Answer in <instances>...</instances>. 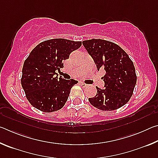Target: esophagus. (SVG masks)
Segmentation results:
<instances>
[{
	"instance_id": "obj_1",
	"label": "esophagus",
	"mask_w": 158,
	"mask_h": 158,
	"mask_svg": "<svg viewBox=\"0 0 158 158\" xmlns=\"http://www.w3.org/2000/svg\"><path fill=\"white\" fill-rule=\"evenodd\" d=\"M80 85H81L82 87H86L87 86V84H85V83H84V82H80Z\"/></svg>"
}]
</instances>
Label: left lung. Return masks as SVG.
I'll use <instances>...</instances> for the list:
<instances>
[{"instance_id": "8db88e82", "label": "left lung", "mask_w": 158, "mask_h": 158, "mask_svg": "<svg viewBox=\"0 0 158 158\" xmlns=\"http://www.w3.org/2000/svg\"><path fill=\"white\" fill-rule=\"evenodd\" d=\"M93 58L97 68L106 72L102 77L105 89L98 86L97 94L89 98L91 105L102 111L121 108L133 94L137 75L133 62L127 53L114 42L101 39H92L82 42Z\"/></svg>"}]
</instances>
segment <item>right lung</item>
<instances>
[{
	"label": "right lung",
	"mask_w": 158,
	"mask_h": 158,
	"mask_svg": "<svg viewBox=\"0 0 158 158\" xmlns=\"http://www.w3.org/2000/svg\"><path fill=\"white\" fill-rule=\"evenodd\" d=\"M81 46V42L58 38L40 43L23 63L21 85L32 106L43 112L60 109L68 100L77 81L58 78L56 71L63 68V61Z\"/></svg>",
	"instance_id": "obj_1"
}]
</instances>
